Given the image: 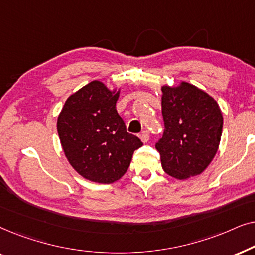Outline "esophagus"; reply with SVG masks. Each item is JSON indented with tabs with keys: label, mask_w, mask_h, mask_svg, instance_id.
<instances>
[{
	"label": "esophagus",
	"mask_w": 255,
	"mask_h": 255,
	"mask_svg": "<svg viewBox=\"0 0 255 255\" xmlns=\"http://www.w3.org/2000/svg\"><path fill=\"white\" fill-rule=\"evenodd\" d=\"M139 138L141 139L142 142H147L148 139H149V133L148 131H142L140 134H139Z\"/></svg>",
	"instance_id": "esophagus-1"
}]
</instances>
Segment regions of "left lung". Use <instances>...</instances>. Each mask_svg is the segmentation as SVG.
Masks as SVG:
<instances>
[{
  "instance_id": "1",
  "label": "left lung",
  "mask_w": 255,
  "mask_h": 255,
  "mask_svg": "<svg viewBox=\"0 0 255 255\" xmlns=\"http://www.w3.org/2000/svg\"><path fill=\"white\" fill-rule=\"evenodd\" d=\"M165 131L155 144L161 165L179 180L201 174L217 153L223 131L218 103L188 82L162 87Z\"/></svg>"
}]
</instances>
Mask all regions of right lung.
<instances>
[{
	"label": "right lung",
	"mask_w": 255,
	"mask_h": 255,
	"mask_svg": "<svg viewBox=\"0 0 255 255\" xmlns=\"http://www.w3.org/2000/svg\"><path fill=\"white\" fill-rule=\"evenodd\" d=\"M120 90L92 81L73 94L58 117V134L73 168L97 183L120 180L130 166L133 152L141 147L128 133L116 109Z\"/></svg>",
	"instance_id": "1"
}]
</instances>
